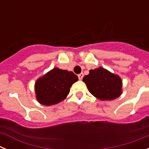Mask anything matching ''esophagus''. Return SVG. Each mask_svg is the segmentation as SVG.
<instances>
[{
  "label": "esophagus",
  "mask_w": 149,
  "mask_h": 149,
  "mask_svg": "<svg viewBox=\"0 0 149 149\" xmlns=\"http://www.w3.org/2000/svg\"><path fill=\"white\" fill-rule=\"evenodd\" d=\"M83 77H84V74H83V73L79 74H78V78H79V80H80V81H81V80H82Z\"/></svg>",
  "instance_id": "obj_1"
}]
</instances>
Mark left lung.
I'll return each mask as SVG.
<instances>
[{
    "label": "left lung",
    "mask_w": 149,
    "mask_h": 149,
    "mask_svg": "<svg viewBox=\"0 0 149 149\" xmlns=\"http://www.w3.org/2000/svg\"><path fill=\"white\" fill-rule=\"evenodd\" d=\"M83 81L89 93L101 101L114 100L122 93L121 77L103 67L89 70V74L84 76Z\"/></svg>",
    "instance_id": "1"
}]
</instances>
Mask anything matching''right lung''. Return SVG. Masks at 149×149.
Wrapping results in <instances>:
<instances>
[{
	"label": "right lung",
	"mask_w": 149,
	"mask_h": 149,
	"mask_svg": "<svg viewBox=\"0 0 149 149\" xmlns=\"http://www.w3.org/2000/svg\"><path fill=\"white\" fill-rule=\"evenodd\" d=\"M77 81L78 77L72 72L55 67L36 81V100L45 106L60 103L66 98L71 86Z\"/></svg>",
	"instance_id": "obj_1"
}]
</instances>
